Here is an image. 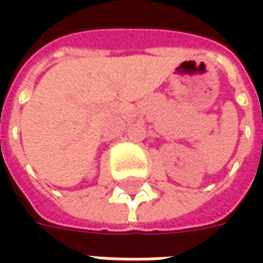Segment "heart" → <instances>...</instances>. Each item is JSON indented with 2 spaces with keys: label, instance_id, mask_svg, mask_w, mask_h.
<instances>
[{
  "label": "heart",
  "instance_id": "1",
  "mask_svg": "<svg viewBox=\"0 0 263 263\" xmlns=\"http://www.w3.org/2000/svg\"><path fill=\"white\" fill-rule=\"evenodd\" d=\"M59 160H60V163H62V169H63V175H69L70 173V169H71V167H70V163L69 162H66V156L63 154H60V158H59ZM35 163H36V166L37 167H39V169H41V171H43L45 172V173H46V176H49V177H52L53 176V175H52V167H50V162H49V160H46V159H42V158H39V156H36V158H35Z\"/></svg>",
  "mask_w": 263,
  "mask_h": 263
}]
</instances>
